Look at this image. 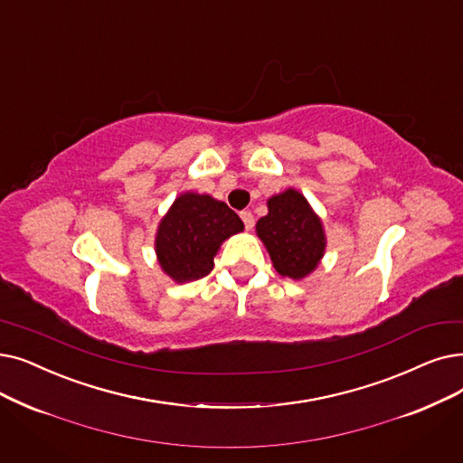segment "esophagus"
<instances>
[{"mask_svg":"<svg viewBox=\"0 0 463 463\" xmlns=\"http://www.w3.org/2000/svg\"><path fill=\"white\" fill-rule=\"evenodd\" d=\"M240 217H242L246 229H248V231H251V229H253V225H255V217H253V213H251V212H248V210H244V212H240Z\"/></svg>","mask_w":463,"mask_h":463,"instance_id":"obj_1","label":"esophagus"}]
</instances>
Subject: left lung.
<instances>
[{
	"instance_id": "obj_1",
	"label": "left lung",
	"mask_w": 463,
	"mask_h": 463,
	"mask_svg": "<svg viewBox=\"0 0 463 463\" xmlns=\"http://www.w3.org/2000/svg\"><path fill=\"white\" fill-rule=\"evenodd\" d=\"M269 213L255 225L278 274L303 279L321 263L327 238L303 193L289 187L267 200Z\"/></svg>"
}]
</instances>
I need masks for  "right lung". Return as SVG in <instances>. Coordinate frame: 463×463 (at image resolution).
<instances>
[{
  "label": "right lung",
  "mask_w": 463,
  "mask_h": 463,
  "mask_svg": "<svg viewBox=\"0 0 463 463\" xmlns=\"http://www.w3.org/2000/svg\"><path fill=\"white\" fill-rule=\"evenodd\" d=\"M242 231V219L225 203L210 194L182 193L158 223L156 260L177 284L200 279L212 272L221 244Z\"/></svg>",
  "instance_id": "1"
}]
</instances>
